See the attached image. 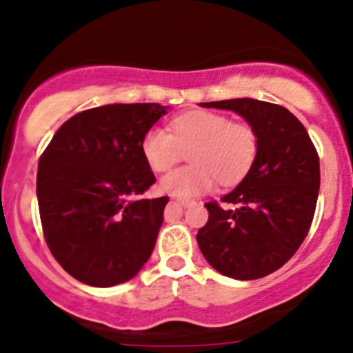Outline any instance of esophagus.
I'll return each mask as SVG.
<instances>
[{"label":"esophagus","instance_id":"1","mask_svg":"<svg viewBox=\"0 0 353 353\" xmlns=\"http://www.w3.org/2000/svg\"><path fill=\"white\" fill-rule=\"evenodd\" d=\"M177 201H179V203L183 205V207H190V205L194 203L193 200H188V198H179V200H177Z\"/></svg>","mask_w":353,"mask_h":353}]
</instances>
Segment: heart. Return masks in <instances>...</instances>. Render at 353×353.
Instances as JSON below:
<instances>
[{
	"mask_svg": "<svg viewBox=\"0 0 353 353\" xmlns=\"http://www.w3.org/2000/svg\"><path fill=\"white\" fill-rule=\"evenodd\" d=\"M141 152L150 169L167 172L190 152L191 165L172 170L160 181V190L188 198L207 193L217 181L224 186L239 183L259 153V134L246 122L228 115L193 110L170 122V132L153 128L143 136Z\"/></svg>",
	"mask_w": 353,
	"mask_h": 353,
	"instance_id": "obj_1",
	"label": "heart"
}]
</instances>
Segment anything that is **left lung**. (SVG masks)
Listing matches in <instances>:
<instances>
[{
  "label": "left lung",
  "instance_id": "1",
  "mask_svg": "<svg viewBox=\"0 0 353 353\" xmlns=\"http://www.w3.org/2000/svg\"><path fill=\"white\" fill-rule=\"evenodd\" d=\"M232 110L259 134V153L231 193L205 203L201 253L232 279H259L283 268L305 239L319 194V155L302 122L285 107L238 98L201 103Z\"/></svg>",
  "mask_w": 353,
  "mask_h": 353
}]
</instances>
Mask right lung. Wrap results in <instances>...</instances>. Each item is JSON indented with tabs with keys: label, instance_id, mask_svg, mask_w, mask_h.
Returning <instances> with one entry per match:
<instances>
[{
	"label": "right lung",
	"instance_id": "add662e5",
	"mask_svg": "<svg viewBox=\"0 0 353 353\" xmlns=\"http://www.w3.org/2000/svg\"><path fill=\"white\" fill-rule=\"evenodd\" d=\"M160 103H115L79 112L39 159L37 203L51 255L98 288L134 278L155 248L169 196L139 198L153 183L143 136Z\"/></svg>",
	"mask_w": 353,
	"mask_h": 353
}]
</instances>
